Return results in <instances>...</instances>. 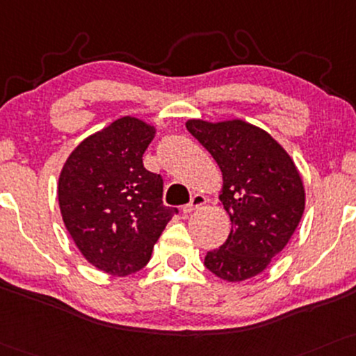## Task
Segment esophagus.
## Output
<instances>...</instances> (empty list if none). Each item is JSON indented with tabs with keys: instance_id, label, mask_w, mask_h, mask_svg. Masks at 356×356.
I'll list each match as a JSON object with an SVG mask.
<instances>
[{
	"instance_id": "obj_1",
	"label": "esophagus",
	"mask_w": 356,
	"mask_h": 356,
	"mask_svg": "<svg viewBox=\"0 0 356 356\" xmlns=\"http://www.w3.org/2000/svg\"><path fill=\"white\" fill-rule=\"evenodd\" d=\"M205 204H207V199H205V195H202V194H195V195L191 199L189 204L184 205L182 212H184V213H192L194 211H197V209L204 207Z\"/></svg>"
}]
</instances>
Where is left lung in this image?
<instances>
[{
  "label": "left lung",
  "mask_w": 356,
  "mask_h": 356,
  "mask_svg": "<svg viewBox=\"0 0 356 356\" xmlns=\"http://www.w3.org/2000/svg\"><path fill=\"white\" fill-rule=\"evenodd\" d=\"M187 131L211 152L224 175L220 202L232 222L229 238L207 252L213 275L242 282L259 275L289 243L305 209L297 167L267 132L237 119H192Z\"/></svg>",
  "instance_id": "left-lung-1"
}]
</instances>
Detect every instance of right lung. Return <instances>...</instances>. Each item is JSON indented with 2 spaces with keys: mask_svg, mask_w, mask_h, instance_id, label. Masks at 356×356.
Here are the masks:
<instances>
[{
  "mask_svg": "<svg viewBox=\"0 0 356 356\" xmlns=\"http://www.w3.org/2000/svg\"><path fill=\"white\" fill-rule=\"evenodd\" d=\"M154 127L121 118L84 139L64 164L58 199L72 241L111 275L139 272L177 209L162 202L164 181L143 164Z\"/></svg>",
  "mask_w": 356,
  "mask_h": 356,
  "instance_id": "add662e5",
  "label": "right lung"
}]
</instances>
